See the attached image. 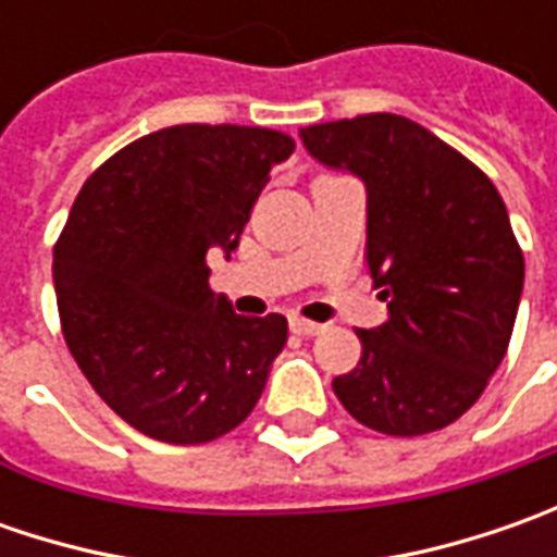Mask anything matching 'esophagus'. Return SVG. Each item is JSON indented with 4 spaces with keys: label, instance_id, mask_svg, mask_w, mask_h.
Listing matches in <instances>:
<instances>
[{
    "label": "esophagus",
    "instance_id": "obj_1",
    "mask_svg": "<svg viewBox=\"0 0 557 557\" xmlns=\"http://www.w3.org/2000/svg\"><path fill=\"white\" fill-rule=\"evenodd\" d=\"M290 332L300 334V337H312V334L322 332V325H319V322H310V319H300V315H294V319H290Z\"/></svg>",
    "mask_w": 557,
    "mask_h": 557
}]
</instances>
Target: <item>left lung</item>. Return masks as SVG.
Returning a JSON list of instances; mask_svg holds the SVG:
<instances>
[{"instance_id": "8db88e82", "label": "left lung", "mask_w": 557, "mask_h": 557, "mask_svg": "<svg viewBox=\"0 0 557 557\" xmlns=\"http://www.w3.org/2000/svg\"><path fill=\"white\" fill-rule=\"evenodd\" d=\"M315 161L369 195L366 260L391 319L356 329L362 356L334 394L366 428L431 434L461 418L499 369L524 288V253L481 166L399 114L300 129Z\"/></svg>"}]
</instances>
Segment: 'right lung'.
<instances>
[{"mask_svg": "<svg viewBox=\"0 0 557 557\" xmlns=\"http://www.w3.org/2000/svg\"><path fill=\"white\" fill-rule=\"evenodd\" d=\"M290 154L278 129L183 123L129 141L79 188L54 245L61 332L145 437L210 443L263 394L288 319L232 312L207 250L238 247L269 170Z\"/></svg>", "mask_w": 557, "mask_h": 557, "instance_id": "1", "label": "right lung"}]
</instances>
